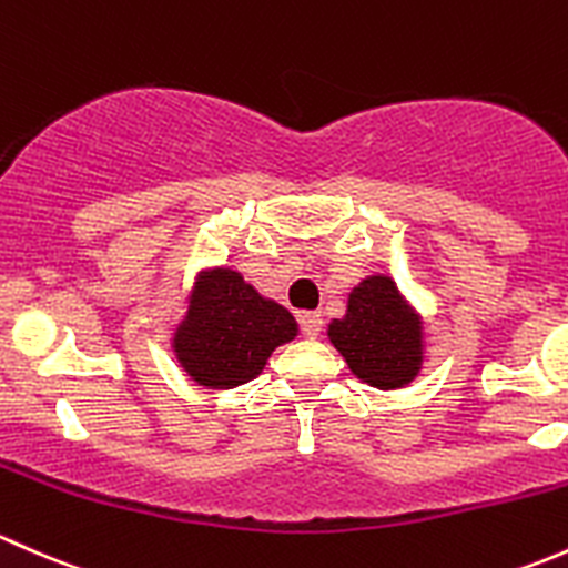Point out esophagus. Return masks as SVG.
I'll use <instances>...</instances> for the list:
<instances>
[{
	"instance_id": "esophagus-1",
	"label": "esophagus",
	"mask_w": 568,
	"mask_h": 568,
	"mask_svg": "<svg viewBox=\"0 0 568 568\" xmlns=\"http://www.w3.org/2000/svg\"><path fill=\"white\" fill-rule=\"evenodd\" d=\"M301 327H303V336L317 338L320 331H323V314H320V312H303L301 314Z\"/></svg>"
}]
</instances>
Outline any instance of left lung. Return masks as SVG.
I'll use <instances>...</instances> for the list:
<instances>
[{
	"label": "left lung",
	"instance_id": "8db88e82",
	"mask_svg": "<svg viewBox=\"0 0 568 568\" xmlns=\"http://www.w3.org/2000/svg\"><path fill=\"white\" fill-rule=\"evenodd\" d=\"M327 342L377 390L407 388L429 358L424 314L388 273H369L347 292L344 314L327 323Z\"/></svg>",
	"mask_w": 568,
	"mask_h": 568
}]
</instances>
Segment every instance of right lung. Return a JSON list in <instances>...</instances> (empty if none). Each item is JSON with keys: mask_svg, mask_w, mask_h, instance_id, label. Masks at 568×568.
<instances>
[{"mask_svg": "<svg viewBox=\"0 0 568 568\" xmlns=\"http://www.w3.org/2000/svg\"><path fill=\"white\" fill-rule=\"evenodd\" d=\"M301 333L290 308L262 295L230 265L202 267L172 327V353L185 377L210 390L251 383L273 349Z\"/></svg>", "mask_w": 568, "mask_h": 568, "instance_id": "right-lung-1", "label": "right lung"}]
</instances>
